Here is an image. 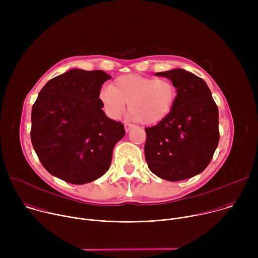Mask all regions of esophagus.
I'll return each mask as SVG.
<instances>
[{
	"mask_svg": "<svg viewBox=\"0 0 258 258\" xmlns=\"http://www.w3.org/2000/svg\"><path fill=\"white\" fill-rule=\"evenodd\" d=\"M133 127H134V124L128 123V122H125V123H124V128H125V131H126V132L131 131V128H133Z\"/></svg>",
	"mask_w": 258,
	"mask_h": 258,
	"instance_id": "34e87169",
	"label": "esophagus"
}]
</instances>
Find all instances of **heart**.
Here are the masks:
<instances>
[{
  "label": "heart",
  "mask_w": 258,
  "mask_h": 258,
  "mask_svg": "<svg viewBox=\"0 0 258 258\" xmlns=\"http://www.w3.org/2000/svg\"><path fill=\"white\" fill-rule=\"evenodd\" d=\"M176 97V87L169 79L140 75L121 76L100 93V100L110 117L119 118L128 104L130 115L145 125L165 119L172 111Z\"/></svg>",
  "instance_id": "1"
}]
</instances>
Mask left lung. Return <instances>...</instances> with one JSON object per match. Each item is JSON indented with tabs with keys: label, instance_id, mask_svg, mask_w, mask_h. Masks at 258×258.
<instances>
[{
	"label": "left lung",
	"instance_id": "1",
	"mask_svg": "<svg viewBox=\"0 0 258 258\" xmlns=\"http://www.w3.org/2000/svg\"><path fill=\"white\" fill-rule=\"evenodd\" d=\"M177 90L170 114L146 127L145 157L160 178L177 181L193 177L210 163L219 141L218 109L206 83L183 69L157 72Z\"/></svg>",
	"mask_w": 258,
	"mask_h": 258
}]
</instances>
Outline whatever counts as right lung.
Here are the masks:
<instances>
[{"label": "right lung", "instance_id": "add662e5", "mask_svg": "<svg viewBox=\"0 0 258 258\" xmlns=\"http://www.w3.org/2000/svg\"><path fill=\"white\" fill-rule=\"evenodd\" d=\"M110 79L103 70L71 69L50 80L32 105L33 149L60 179L82 185L102 176L111 164L125 131L102 110L101 87Z\"/></svg>", "mask_w": 258, "mask_h": 258}]
</instances>
